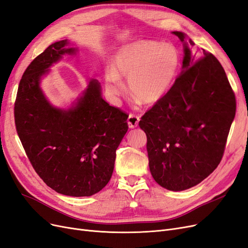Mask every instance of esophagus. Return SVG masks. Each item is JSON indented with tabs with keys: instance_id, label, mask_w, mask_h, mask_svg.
<instances>
[{
	"instance_id": "obj_1",
	"label": "esophagus",
	"mask_w": 248,
	"mask_h": 248,
	"mask_svg": "<svg viewBox=\"0 0 248 248\" xmlns=\"http://www.w3.org/2000/svg\"><path fill=\"white\" fill-rule=\"evenodd\" d=\"M139 122H140V117L133 114H130L128 119H127V123H128L129 128H136V127L139 125Z\"/></svg>"
}]
</instances>
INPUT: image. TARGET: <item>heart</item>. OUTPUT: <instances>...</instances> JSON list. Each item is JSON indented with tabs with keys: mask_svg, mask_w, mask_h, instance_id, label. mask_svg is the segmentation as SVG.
Segmentation results:
<instances>
[{
	"mask_svg": "<svg viewBox=\"0 0 248 248\" xmlns=\"http://www.w3.org/2000/svg\"><path fill=\"white\" fill-rule=\"evenodd\" d=\"M180 68V54L171 43L139 41L116 55L112 68L104 73V87L111 96L125 91L121 78L128 81L131 95L141 103H154L167 95Z\"/></svg>",
	"mask_w": 248,
	"mask_h": 248,
	"instance_id": "1",
	"label": "heart"
}]
</instances>
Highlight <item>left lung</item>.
<instances>
[{
  "instance_id": "8db88e82",
  "label": "left lung",
  "mask_w": 248,
  "mask_h": 248,
  "mask_svg": "<svg viewBox=\"0 0 248 248\" xmlns=\"http://www.w3.org/2000/svg\"><path fill=\"white\" fill-rule=\"evenodd\" d=\"M183 43L182 71L167 95L141 117L147 134L149 168L163 188L182 191L201 183L218 166L236 114L227 74L212 54H192Z\"/></svg>"
}]
</instances>
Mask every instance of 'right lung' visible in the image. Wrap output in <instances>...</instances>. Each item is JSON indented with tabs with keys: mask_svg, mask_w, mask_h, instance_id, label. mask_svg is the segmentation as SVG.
Here are the masks:
<instances>
[{
	"mask_svg": "<svg viewBox=\"0 0 248 248\" xmlns=\"http://www.w3.org/2000/svg\"><path fill=\"white\" fill-rule=\"evenodd\" d=\"M65 39L50 44L22 76L14 106L18 137L44 183L58 193L90 197L99 192L114 171L116 150L128 130L127 114L102 98L96 78L68 108L52 106L41 79L65 55H76Z\"/></svg>",
	"mask_w": 248,
	"mask_h": 248,
	"instance_id": "obj_1",
	"label": "right lung"
}]
</instances>
